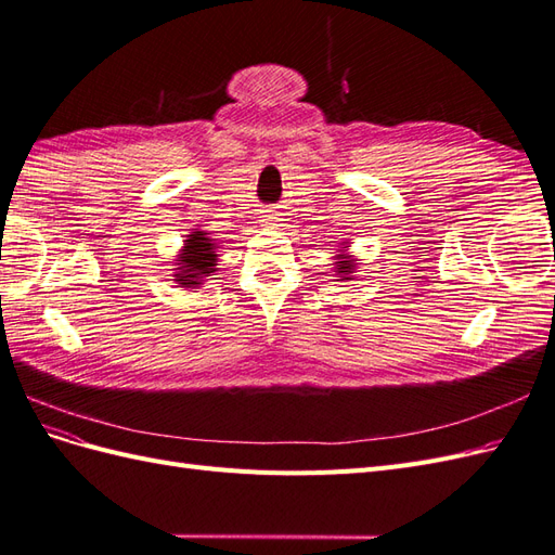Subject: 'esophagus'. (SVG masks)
Here are the masks:
<instances>
[{
    "label": "esophagus",
    "mask_w": 555,
    "mask_h": 555,
    "mask_svg": "<svg viewBox=\"0 0 555 555\" xmlns=\"http://www.w3.org/2000/svg\"><path fill=\"white\" fill-rule=\"evenodd\" d=\"M261 224H266V227H278V224H280V212H275V210H263Z\"/></svg>",
    "instance_id": "34e87169"
}]
</instances>
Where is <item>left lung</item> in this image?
<instances>
[{"label": "left lung", "instance_id": "left-lung-1", "mask_svg": "<svg viewBox=\"0 0 555 555\" xmlns=\"http://www.w3.org/2000/svg\"><path fill=\"white\" fill-rule=\"evenodd\" d=\"M349 247H351V245H349V241L340 243L338 255H335V268H333V271L338 273L345 282L354 280V273H357V261H359V259H354V255H349V251H347Z\"/></svg>", "mask_w": 555, "mask_h": 555}]
</instances>
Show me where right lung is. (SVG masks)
Listing matches in <instances>:
<instances>
[{"mask_svg": "<svg viewBox=\"0 0 555 555\" xmlns=\"http://www.w3.org/2000/svg\"><path fill=\"white\" fill-rule=\"evenodd\" d=\"M217 238L204 229H192L173 259V282L182 289H198L217 271Z\"/></svg>", "mask_w": 555, "mask_h": 555, "instance_id": "add662e5", "label": "right lung"}]
</instances>
